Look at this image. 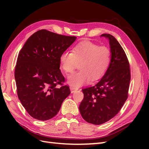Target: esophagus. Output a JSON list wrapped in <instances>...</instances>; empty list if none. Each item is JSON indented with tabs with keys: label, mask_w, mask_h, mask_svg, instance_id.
<instances>
[{
	"label": "esophagus",
	"mask_w": 149,
	"mask_h": 149,
	"mask_svg": "<svg viewBox=\"0 0 149 149\" xmlns=\"http://www.w3.org/2000/svg\"><path fill=\"white\" fill-rule=\"evenodd\" d=\"M70 89H71V93H74L76 91H78V88H76V87H74V86H71L70 87Z\"/></svg>",
	"instance_id": "obj_1"
}]
</instances>
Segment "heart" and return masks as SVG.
<instances>
[{
  "label": "heart",
  "mask_w": 149,
  "mask_h": 149,
  "mask_svg": "<svg viewBox=\"0 0 149 149\" xmlns=\"http://www.w3.org/2000/svg\"><path fill=\"white\" fill-rule=\"evenodd\" d=\"M111 61V52L109 48L90 41L78 43L72 52H63L60 57V66L66 73L74 71L80 63L79 71L68 77V83L78 87L90 81L101 78L109 68Z\"/></svg>",
  "instance_id": "b5f03b06"
}]
</instances>
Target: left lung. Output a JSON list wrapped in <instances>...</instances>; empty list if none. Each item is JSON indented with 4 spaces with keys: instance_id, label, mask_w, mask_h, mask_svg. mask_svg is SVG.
Here are the masks:
<instances>
[{
    "instance_id": "obj_1",
    "label": "left lung",
    "mask_w": 149,
    "mask_h": 149,
    "mask_svg": "<svg viewBox=\"0 0 149 149\" xmlns=\"http://www.w3.org/2000/svg\"><path fill=\"white\" fill-rule=\"evenodd\" d=\"M101 36L109 40L111 64L97 84L82 89L84 98L79 107L82 118L95 125L106 123L120 111L128 97L130 81L129 62L123 47L112 35Z\"/></svg>"
}]
</instances>
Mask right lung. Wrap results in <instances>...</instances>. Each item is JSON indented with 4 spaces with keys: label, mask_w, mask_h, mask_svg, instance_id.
<instances>
[{
    "label": "right lung",
    "mask_w": 149,
    "mask_h": 149,
    "mask_svg": "<svg viewBox=\"0 0 149 149\" xmlns=\"http://www.w3.org/2000/svg\"><path fill=\"white\" fill-rule=\"evenodd\" d=\"M76 38L42 29L31 35L21 49L15 68L17 93L32 118H53L71 93L63 84L60 57Z\"/></svg>",
    "instance_id": "add662e5"
}]
</instances>
